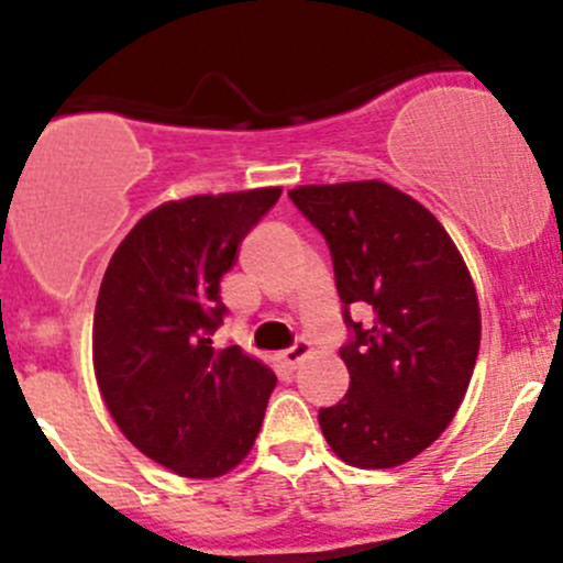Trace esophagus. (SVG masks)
Returning a JSON list of instances; mask_svg holds the SVG:
<instances>
[{"instance_id": "esophagus-1", "label": "esophagus", "mask_w": 563, "mask_h": 563, "mask_svg": "<svg viewBox=\"0 0 563 563\" xmlns=\"http://www.w3.org/2000/svg\"><path fill=\"white\" fill-rule=\"evenodd\" d=\"M310 351H313V349H310V343H308V340H297V343H294L291 349H288V351H283L280 356H283V362H286L288 367H297L299 362H302L305 356L310 354Z\"/></svg>"}]
</instances>
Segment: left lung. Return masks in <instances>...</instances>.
<instances>
[{
    "instance_id": "left-lung-1",
    "label": "left lung",
    "mask_w": 563,
    "mask_h": 563,
    "mask_svg": "<svg viewBox=\"0 0 563 563\" xmlns=\"http://www.w3.org/2000/svg\"><path fill=\"white\" fill-rule=\"evenodd\" d=\"M327 240L354 340L340 349L351 376L318 424L343 463L395 468L428 450L455 419L476 354L482 316L474 280L444 225L417 198L382 179L288 190ZM349 303H371V328Z\"/></svg>"
}]
</instances>
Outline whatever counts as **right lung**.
Here are the masks:
<instances>
[{"mask_svg": "<svg viewBox=\"0 0 563 563\" xmlns=\"http://www.w3.org/2000/svg\"><path fill=\"white\" fill-rule=\"evenodd\" d=\"M283 187L166 201L108 261L95 305L92 362L124 439L190 479L250 455L277 376L240 345L214 349L225 316L220 277Z\"/></svg>", "mask_w": 563, "mask_h": 563, "instance_id": "obj_1", "label": "right lung"}]
</instances>
